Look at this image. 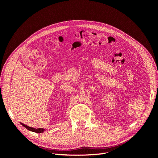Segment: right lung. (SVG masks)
<instances>
[{
  "label": "right lung",
  "instance_id": "add662e5",
  "mask_svg": "<svg viewBox=\"0 0 158 158\" xmlns=\"http://www.w3.org/2000/svg\"><path fill=\"white\" fill-rule=\"evenodd\" d=\"M22 125L24 127L26 128H27V130H29L30 131H32V132H36V133H41V132H44L45 130L44 128H31L30 127H28L26 125H24V124L23 123H21Z\"/></svg>",
  "mask_w": 158,
  "mask_h": 158
}]
</instances>
